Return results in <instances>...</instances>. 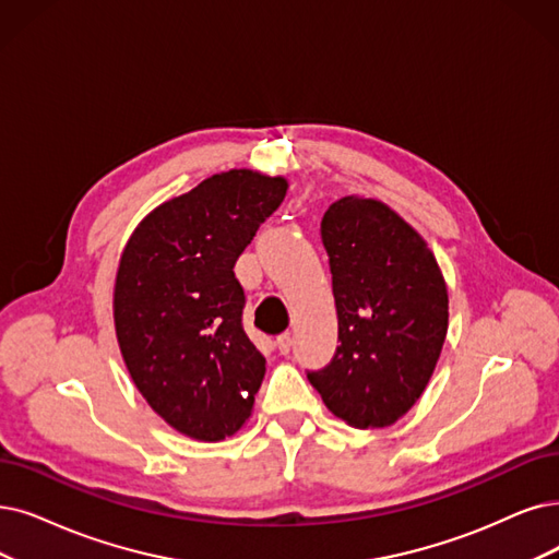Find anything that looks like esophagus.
<instances>
[{
    "label": "esophagus",
    "mask_w": 559,
    "mask_h": 559,
    "mask_svg": "<svg viewBox=\"0 0 559 559\" xmlns=\"http://www.w3.org/2000/svg\"><path fill=\"white\" fill-rule=\"evenodd\" d=\"M292 346H294L292 332H282L280 337H277V348H280V353H282V355H286L288 350H292Z\"/></svg>",
    "instance_id": "obj_1"
}]
</instances>
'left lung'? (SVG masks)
I'll return each instance as SVG.
<instances>
[{
	"label": "left lung",
	"instance_id": "1",
	"mask_svg": "<svg viewBox=\"0 0 559 559\" xmlns=\"http://www.w3.org/2000/svg\"><path fill=\"white\" fill-rule=\"evenodd\" d=\"M340 346L307 371L355 429H383L427 388L448 334V286L424 238L376 199L344 197L321 219Z\"/></svg>",
	"mask_w": 559,
	"mask_h": 559
}]
</instances>
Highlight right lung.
I'll return each mask as SVG.
<instances>
[{"mask_svg": "<svg viewBox=\"0 0 559 559\" xmlns=\"http://www.w3.org/2000/svg\"><path fill=\"white\" fill-rule=\"evenodd\" d=\"M286 188L252 169L215 174L151 211L121 254L123 362L148 406L194 440H225L252 415L265 357L242 330L234 265Z\"/></svg>", "mask_w": 559, "mask_h": 559, "instance_id": "1", "label": "right lung"}]
</instances>
